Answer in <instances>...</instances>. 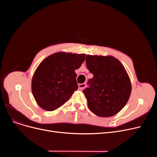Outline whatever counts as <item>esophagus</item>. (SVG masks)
Instances as JSON below:
<instances>
[{"mask_svg": "<svg viewBox=\"0 0 157 157\" xmlns=\"http://www.w3.org/2000/svg\"><path fill=\"white\" fill-rule=\"evenodd\" d=\"M86 86V84L85 83H81V84H79L78 85V87H79V90H83L84 88H85Z\"/></svg>", "mask_w": 157, "mask_h": 157, "instance_id": "1", "label": "esophagus"}]
</instances>
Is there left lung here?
I'll return each instance as SVG.
<instances>
[{
    "instance_id": "8db88e82",
    "label": "left lung",
    "mask_w": 157,
    "mask_h": 157,
    "mask_svg": "<svg viewBox=\"0 0 157 157\" xmlns=\"http://www.w3.org/2000/svg\"><path fill=\"white\" fill-rule=\"evenodd\" d=\"M86 63L94 75L83 91L90 110L98 117L114 116L126 105L131 94V83L124 67L111 56L88 55Z\"/></svg>"
}]
</instances>
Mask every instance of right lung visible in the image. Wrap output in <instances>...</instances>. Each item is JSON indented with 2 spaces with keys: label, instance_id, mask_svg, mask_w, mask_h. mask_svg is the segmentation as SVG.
<instances>
[{
  "label": "right lung",
  "instance_id": "right-lung-1",
  "mask_svg": "<svg viewBox=\"0 0 157 157\" xmlns=\"http://www.w3.org/2000/svg\"><path fill=\"white\" fill-rule=\"evenodd\" d=\"M85 56L60 52L39 64L32 78V91L41 108L52 111L69 99L78 88L75 70L81 67Z\"/></svg>",
  "mask_w": 157,
  "mask_h": 157
}]
</instances>
